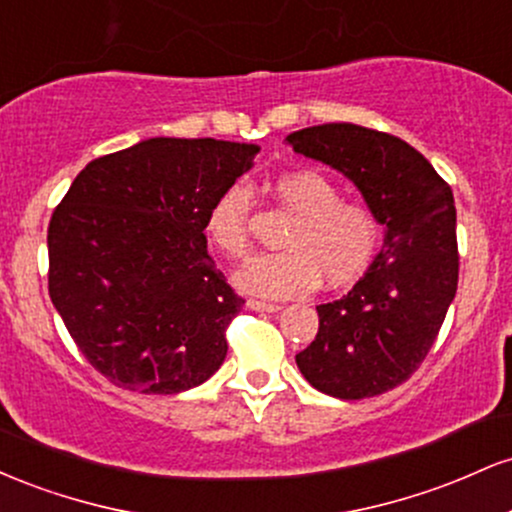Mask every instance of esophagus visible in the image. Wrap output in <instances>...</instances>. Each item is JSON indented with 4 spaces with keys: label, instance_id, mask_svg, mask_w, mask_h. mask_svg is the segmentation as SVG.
Masks as SVG:
<instances>
[{
    "label": "esophagus",
    "instance_id": "1",
    "mask_svg": "<svg viewBox=\"0 0 512 512\" xmlns=\"http://www.w3.org/2000/svg\"><path fill=\"white\" fill-rule=\"evenodd\" d=\"M248 308H250V310H257V313H279L281 305H279V303L255 301V298H252V301H248Z\"/></svg>",
    "mask_w": 512,
    "mask_h": 512
}]
</instances>
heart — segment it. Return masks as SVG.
<instances>
[{
  "label": "heart",
  "mask_w": 512,
  "mask_h": 512,
  "mask_svg": "<svg viewBox=\"0 0 512 512\" xmlns=\"http://www.w3.org/2000/svg\"><path fill=\"white\" fill-rule=\"evenodd\" d=\"M272 192L298 219L286 233V252L260 255L240 267L233 284L257 298H293L315 289H342L368 267L378 245V221L368 204L342 199L330 175L305 168L279 175ZM252 192L245 185L226 187L209 207V243L221 255L238 260L250 248Z\"/></svg>",
  "instance_id": "heart-1"
}]
</instances>
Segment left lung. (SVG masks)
Here are the masks:
<instances>
[{
    "label": "left lung",
    "mask_w": 512,
    "mask_h": 512,
    "mask_svg": "<svg viewBox=\"0 0 512 512\" xmlns=\"http://www.w3.org/2000/svg\"><path fill=\"white\" fill-rule=\"evenodd\" d=\"M286 142L354 182L385 228L383 250L354 289L317 305L320 330L296 363L330 397L383 395L421 366L457 293L452 190L414 146L375 129L330 122Z\"/></svg>",
    "instance_id": "left-lung-1"
}]
</instances>
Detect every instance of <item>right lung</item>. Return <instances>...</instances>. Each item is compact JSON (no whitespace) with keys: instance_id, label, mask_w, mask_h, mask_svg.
I'll return each instance as SVG.
<instances>
[{"instance_id":"add662e5","label":"right lung","mask_w":512,"mask_h":512,"mask_svg":"<svg viewBox=\"0 0 512 512\" xmlns=\"http://www.w3.org/2000/svg\"><path fill=\"white\" fill-rule=\"evenodd\" d=\"M257 144L154 137L76 175L48 228L50 298L81 354L144 395L202 385L243 298L207 252L209 207Z\"/></svg>"}]
</instances>
